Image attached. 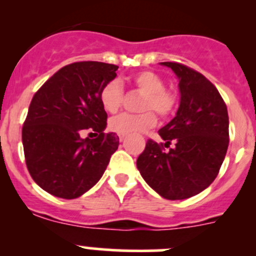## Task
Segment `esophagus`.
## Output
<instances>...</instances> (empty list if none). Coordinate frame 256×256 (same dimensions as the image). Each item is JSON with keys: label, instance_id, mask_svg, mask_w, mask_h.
I'll return each mask as SVG.
<instances>
[{"label": "esophagus", "instance_id": "1", "mask_svg": "<svg viewBox=\"0 0 256 256\" xmlns=\"http://www.w3.org/2000/svg\"><path fill=\"white\" fill-rule=\"evenodd\" d=\"M118 140H120L121 142H122V141L125 140V136H122V135H118Z\"/></svg>", "mask_w": 256, "mask_h": 256}]
</instances>
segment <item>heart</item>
<instances>
[{"label":"heart","instance_id":"1","mask_svg":"<svg viewBox=\"0 0 256 256\" xmlns=\"http://www.w3.org/2000/svg\"><path fill=\"white\" fill-rule=\"evenodd\" d=\"M131 84L136 92L144 95L138 115L121 114L110 120L109 128L118 135L128 136L148 130L156 124L154 110L161 118H167L174 112L177 96L171 90L164 89V80L151 70H144L131 78ZM124 100L122 86L118 80H112L102 86L100 92V102L105 112H116L121 108Z\"/></svg>","mask_w":256,"mask_h":256}]
</instances>
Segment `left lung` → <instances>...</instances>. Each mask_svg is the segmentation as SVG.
<instances>
[{"mask_svg": "<svg viewBox=\"0 0 256 256\" xmlns=\"http://www.w3.org/2000/svg\"><path fill=\"white\" fill-rule=\"evenodd\" d=\"M180 80L176 116L158 134L164 144L148 140L136 166L147 184L166 200L198 194L216 180L229 144V118L216 88L198 72L164 62ZM175 146L167 152L164 146Z\"/></svg>", "mask_w": 256, "mask_h": 256, "instance_id": "obj_1", "label": "left lung"}]
</instances>
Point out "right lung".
<instances>
[{"label": "right lung", "mask_w": 256, "mask_h": 256, "mask_svg": "<svg viewBox=\"0 0 256 256\" xmlns=\"http://www.w3.org/2000/svg\"><path fill=\"white\" fill-rule=\"evenodd\" d=\"M118 66L76 62L59 69L33 96L22 128L26 164L42 190L64 200L78 198L96 184L118 136L105 134L108 114L100 92ZM85 130L97 134L82 139Z\"/></svg>", "instance_id": "add662e5"}]
</instances>
